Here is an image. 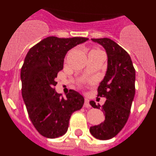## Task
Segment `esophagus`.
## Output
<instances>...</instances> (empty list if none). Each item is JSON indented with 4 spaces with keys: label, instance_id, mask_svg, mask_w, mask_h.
I'll return each instance as SVG.
<instances>
[{
    "label": "esophagus",
    "instance_id": "esophagus-1",
    "mask_svg": "<svg viewBox=\"0 0 156 156\" xmlns=\"http://www.w3.org/2000/svg\"><path fill=\"white\" fill-rule=\"evenodd\" d=\"M84 107H85V108H91V106H90V103H89V100H88V99H85V101H84Z\"/></svg>",
    "mask_w": 156,
    "mask_h": 156
}]
</instances>
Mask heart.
<instances>
[{"instance_id":"heart-1","label":"heart","mask_w":156,"mask_h":156,"mask_svg":"<svg viewBox=\"0 0 156 156\" xmlns=\"http://www.w3.org/2000/svg\"><path fill=\"white\" fill-rule=\"evenodd\" d=\"M99 51V50H92L91 51Z\"/></svg>"}]
</instances>
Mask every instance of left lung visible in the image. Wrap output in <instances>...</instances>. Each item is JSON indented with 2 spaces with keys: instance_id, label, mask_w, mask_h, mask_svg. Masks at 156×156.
Instances as JSON below:
<instances>
[{
  "instance_id": "1",
  "label": "left lung",
  "mask_w": 156,
  "mask_h": 156,
  "mask_svg": "<svg viewBox=\"0 0 156 156\" xmlns=\"http://www.w3.org/2000/svg\"><path fill=\"white\" fill-rule=\"evenodd\" d=\"M105 49L108 67L98 88V97L105 98L102 106L90 101L94 108H101L105 119L99 125L90 126L92 136L108 140L119 133L129 118L135 94V69L129 54L109 38L91 39Z\"/></svg>"
}]
</instances>
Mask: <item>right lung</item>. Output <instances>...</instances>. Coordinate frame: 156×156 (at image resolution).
I'll return each mask as SVG.
<instances>
[{
	"instance_id": "right-lung-1",
	"label": "right lung",
	"mask_w": 156,
	"mask_h": 156,
	"mask_svg": "<svg viewBox=\"0 0 156 156\" xmlns=\"http://www.w3.org/2000/svg\"><path fill=\"white\" fill-rule=\"evenodd\" d=\"M87 40L48 37L32 47L25 58L21 69L22 95L32 123L44 137L57 138L64 135L71 115L83 105L80 94L69 90L64 98L55 86L66 53Z\"/></svg>"
}]
</instances>
